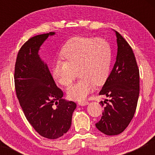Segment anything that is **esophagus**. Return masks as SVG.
Returning a JSON list of instances; mask_svg holds the SVG:
<instances>
[{"mask_svg": "<svg viewBox=\"0 0 155 155\" xmlns=\"http://www.w3.org/2000/svg\"><path fill=\"white\" fill-rule=\"evenodd\" d=\"M88 101H79V103H78V104L79 105V106H87V105H88Z\"/></svg>", "mask_w": 155, "mask_h": 155, "instance_id": "esophagus-1", "label": "esophagus"}]
</instances>
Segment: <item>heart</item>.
I'll list each match as a JSON object with an SVG mask.
<instances>
[{"label":"heart","instance_id":"obj_1","mask_svg":"<svg viewBox=\"0 0 155 155\" xmlns=\"http://www.w3.org/2000/svg\"><path fill=\"white\" fill-rule=\"evenodd\" d=\"M65 60L58 59L52 68L53 76L60 84L68 87L79 73L80 79L67 90L69 98L84 100L95 88L104 84L109 76L111 48L104 38L74 37L62 49Z\"/></svg>","mask_w":155,"mask_h":155}]
</instances>
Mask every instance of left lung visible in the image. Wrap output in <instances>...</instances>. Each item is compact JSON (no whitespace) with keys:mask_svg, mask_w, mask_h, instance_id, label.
Instances as JSON below:
<instances>
[{"mask_svg":"<svg viewBox=\"0 0 155 155\" xmlns=\"http://www.w3.org/2000/svg\"><path fill=\"white\" fill-rule=\"evenodd\" d=\"M117 54L114 65L99 95L108 97L101 120L96 127L104 134L122 133L132 120L139 96V70L132 48L115 31Z\"/></svg>","mask_w":155,"mask_h":155,"instance_id":"left-lung-1","label":"left lung"}]
</instances>
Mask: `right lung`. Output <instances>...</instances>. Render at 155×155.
I'll use <instances>...</instances> for the list:
<instances>
[{
    "label": "right lung",
    "mask_w": 155,
    "mask_h": 155,
    "mask_svg": "<svg viewBox=\"0 0 155 155\" xmlns=\"http://www.w3.org/2000/svg\"><path fill=\"white\" fill-rule=\"evenodd\" d=\"M54 32L32 37L17 54L15 69L17 97L26 119L38 134L56 139L68 132L76 104L63 98L47 63L41 59V46Z\"/></svg>",
    "instance_id": "obj_1"
}]
</instances>
